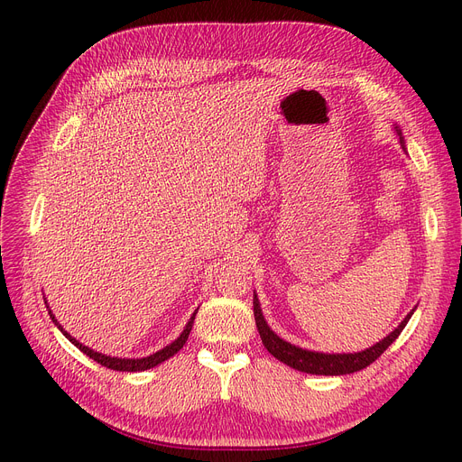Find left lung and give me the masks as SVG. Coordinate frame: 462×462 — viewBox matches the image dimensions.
I'll list each match as a JSON object with an SVG mask.
<instances>
[{
  "label": "left lung",
  "instance_id": "1",
  "mask_svg": "<svg viewBox=\"0 0 462 462\" xmlns=\"http://www.w3.org/2000/svg\"><path fill=\"white\" fill-rule=\"evenodd\" d=\"M395 131L399 134L402 150L406 152L404 145V136L401 133V129L395 125ZM253 310H254V320H256V328L260 333V338L263 346L268 348V352L277 357L279 361H282L284 365L292 367L296 371L301 373H309V374H324V376H341V374H350V373H357L361 369L369 367L373 361H376L385 348L390 346L395 338L401 335V331L404 329V326L408 324V320L414 314L416 307L411 309L404 320L390 333L387 337H383L382 341H378L376 345H373L371 348H365L361 352H354V354H326V352H314V350H307V348H300L292 343L284 341L281 338L270 326L265 322L262 309H260V301L256 292L253 294Z\"/></svg>",
  "mask_w": 462,
  "mask_h": 462
}]
</instances>
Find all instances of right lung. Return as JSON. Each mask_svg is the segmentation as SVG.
Segmentation results:
<instances>
[{"label": "right lung", "instance_id": "right-lung-1", "mask_svg": "<svg viewBox=\"0 0 462 462\" xmlns=\"http://www.w3.org/2000/svg\"><path fill=\"white\" fill-rule=\"evenodd\" d=\"M44 303H46V298H44ZM46 309H48V314H51V319H52V322L58 326V329L69 338V341L75 345L80 352H84L86 356H89L93 361H97V363H101L103 367H106V369H112V371H125V373H136V371H148V369H153V367H157L159 363H162V361H166V359H170L172 357L174 354H178L181 348H183V345L187 343V338H189V333H190V329H192V322H194V317H197V310L192 312V317L189 319V322H187V326H185V329L181 331V335L176 338L174 343H170L168 346H164L162 350H159V352H155V354H152V356H148V357H136V359H125V357H110V356H105V354H99V352H95V350H91V348H88V346H84L82 343H79L75 337H70L65 329H63V326L56 320V317L52 314V310H51V307L46 305Z\"/></svg>", "mask_w": 462, "mask_h": 462}]
</instances>
